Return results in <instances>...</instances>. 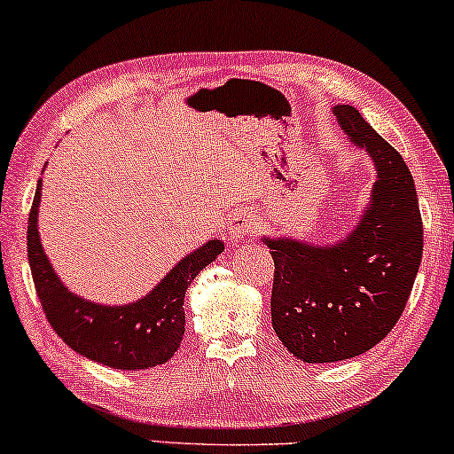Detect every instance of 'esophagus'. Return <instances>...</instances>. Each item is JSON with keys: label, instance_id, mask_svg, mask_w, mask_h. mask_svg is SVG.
I'll return each mask as SVG.
<instances>
[{"label": "esophagus", "instance_id": "obj_1", "mask_svg": "<svg viewBox=\"0 0 454 454\" xmlns=\"http://www.w3.org/2000/svg\"><path fill=\"white\" fill-rule=\"evenodd\" d=\"M257 228V215L251 209H234L228 220V232L232 239L251 237Z\"/></svg>", "mask_w": 454, "mask_h": 454}]
</instances>
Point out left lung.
Listing matches in <instances>:
<instances>
[{
    "mask_svg": "<svg viewBox=\"0 0 454 454\" xmlns=\"http://www.w3.org/2000/svg\"><path fill=\"white\" fill-rule=\"evenodd\" d=\"M377 169L369 207L346 239L309 245L263 237L274 260L272 329L303 363H337L377 346L409 301L423 255L415 182L392 145L349 105L333 108Z\"/></svg>",
    "mask_w": 454,
    "mask_h": 454,
    "instance_id": "1",
    "label": "left lung"
}]
</instances>
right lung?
<instances>
[{
  "mask_svg": "<svg viewBox=\"0 0 454 454\" xmlns=\"http://www.w3.org/2000/svg\"><path fill=\"white\" fill-rule=\"evenodd\" d=\"M39 199L42 180L28 214V266L45 318L56 335L77 354L113 369L140 371L168 363L184 337L186 289L200 270L222 254V240H209L182 257L142 300L102 306L71 294L51 268L37 231Z\"/></svg>",
  "mask_w": 454,
  "mask_h": 454,
  "instance_id": "right-lung-1",
  "label": "right lung"
}]
</instances>
